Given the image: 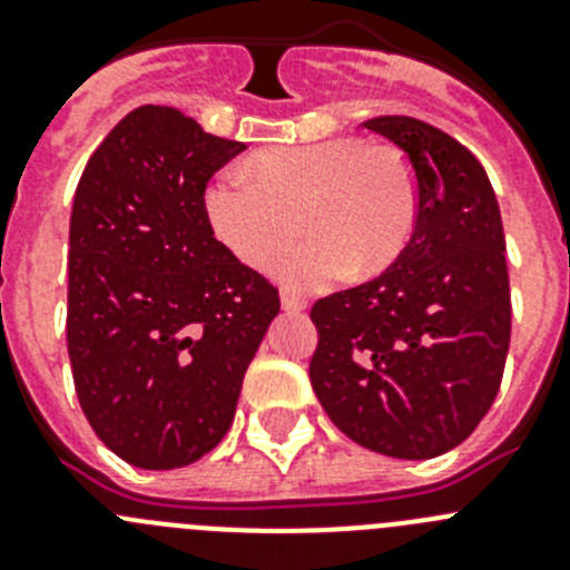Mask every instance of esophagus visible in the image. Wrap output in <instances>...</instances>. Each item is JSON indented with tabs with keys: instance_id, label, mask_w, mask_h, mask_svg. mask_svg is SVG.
I'll return each instance as SVG.
<instances>
[{
	"instance_id": "34e87169",
	"label": "esophagus",
	"mask_w": 570,
	"mask_h": 570,
	"mask_svg": "<svg viewBox=\"0 0 570 570\" xmlns=\"http://www.w3.org/2000/svg\"><path fill=\"white\" fill-rule=\"evenodd\" d=\"M308 308V302L302 299V296L291 294V291H285L282 294V311H288V314H299V311Z\"/></svg>"
}]
</instances>
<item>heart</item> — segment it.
<instances>
[{
    "label": "heart",
    "mask_w": 570,
    "mask_h": 570,
    "mask_svg": "<svg viewBox=\"0 0 570 570\" xmlns=\"http://www.w3.org/2000/svg\"><path fill=\"white\" fill-rule=\"evenodd\" d=\"M205 219L248 268H268L296 234L308 239L274 262L291 288H320L351 276H374L405 250L416 223L414 174L400 154L362 139H325L265 148L250 176L223 170L203 196Z\"/></svg>",
    "instance_id": "heart-1"
}]
</instances>
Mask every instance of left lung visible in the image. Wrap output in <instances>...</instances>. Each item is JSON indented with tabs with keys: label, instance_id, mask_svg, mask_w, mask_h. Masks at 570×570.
Returning a JSON list of instances; mask_svg holds the SVG:
<instances>
[{
	"label": "left lung",
	"instance_id": "left-lung-1",
	"mask_svg": "<svg viewBox=\"0 0 570 570\" xmlns=\"http://www.w3.org/2000/svg\"><path fill=\"white\" fill-rule=\"evenodd\" d=\"M367 130L405 150L416 223L394 265L316 299L311 385L356 445L431 460L473 434L500 391L511 342L502 216L480 159L414 116Z\"/></svg>",
	"mask_w": 570,
	"mask_h": 570
}]
</instances>
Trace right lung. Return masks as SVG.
Here are the masks:
<instances>
[{
    "mask_svg": "<svg viewBox=\"0 0 570 570\" xmlns=\"http://www.w3.org/2000/svg\"><path fill=\"white\" fill-rule=\"evenodd\" d=\"M245 145L142 105L102 139L70 210L68 356L99 440L148 471L214 451L279 291L205 219L210 176Z\"/></svg>",
    "mask_w": 570,
    "mask_h": 570,
    "instance_id": "add662e5",
    "label": "right lung"
}]
</instances>
